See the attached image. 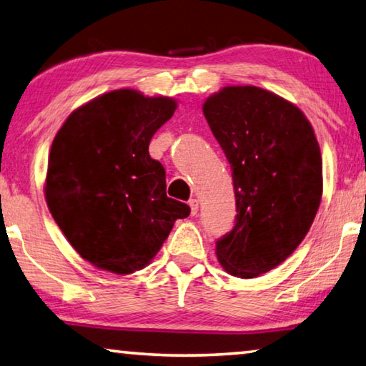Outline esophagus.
Returning a JSON list of instances; mask_svg holds the SVG:
<instances>
[{"label":"esophagus","instance_id":"34e87169","mask_svg":"<svg viewBox=\"0 0 366 366\" xmlns=\"http://www.w3.org/2000/svg\"><path fill=\"white\" fill-rule=\"evenodd\" d=\"M189 205H190V212H192V214H197V212H199V200L190 199Z\"/></svg>","mask_w":366,"mask_h":366}]
</instances>
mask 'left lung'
I'll use <instances>...</instances> for the list:
<instances>
[{
    "label": "left lung",
    "instance_id": "obj_1",
    "mask_svg": "<svg viewBox=\"0 0 366 366\" xmlns=\"http://www.w3.org/2000/svg\"><path fill=\"white\" fill-rule=\"evenodd\" d=\"M202 109L236 195V224L217 241L218 262L234 277H259L292 256L315 222L322 197L317 138L295 104L257 86H224Z\"/></svg>",
    "mask_w": 366,
    "mask_h": 366
}]
</instances>
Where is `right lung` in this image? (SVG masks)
<instances>
[{"label": "right lung", "instance_id": "right-lung-1", "mask_svg": "<svg viewBox=\"0 0 366 366\" xmlns=\"http://www.w3.org/2000/svg\"><path fill=\"white\" fill-rule=\"evenodd\" d=\"M172 97L135 89L97 96L68 115L51 143L45 200L81 257L117 275L142 270L189 205L166 195V171L149 156Z\"/></svg>", "mask_w": 366, "mask_h": 366}]
</instances>
